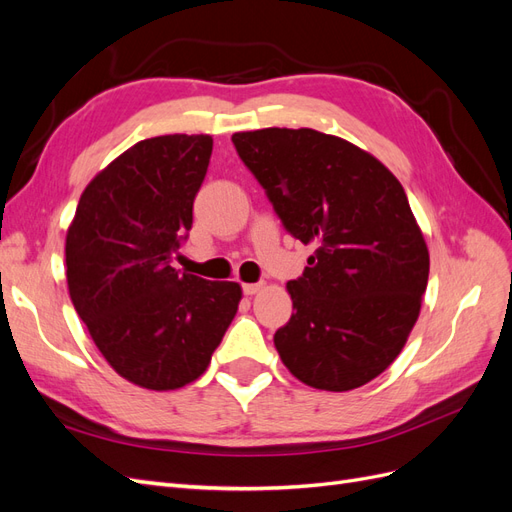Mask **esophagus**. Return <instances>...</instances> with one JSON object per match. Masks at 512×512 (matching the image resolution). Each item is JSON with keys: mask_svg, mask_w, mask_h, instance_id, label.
Wrapping results in <instances>:
<instances>
[{"mask_svg": "<svg viewBox=\"0 0 512 512\" xmlns=\"http://www.w3.org/2000/svg\"><path fill=\"white\" fill-rule=\"evenodd\" d=\"M262 282H256V284H243V292L247 294V297H252V294H256V292H260L262 290Z\"/></svg>", "mask_w": 512, "mask_h": 512, "instance_id": "esophagus-1", "label": "esophagus"}]
</instances>
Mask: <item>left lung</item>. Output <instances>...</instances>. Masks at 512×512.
<instances>
[{"label":"left lung","instance_id":"1","mask_svg":"<svg viewBox=\"0 0 512 512\" xmlns=\"http://www.w3.org/2000/svg\"><path fill=\"white\" fill-rule=\"evenodd\" d=\"M239 158L294 239L316 245L286 284L294 314L273 342L294 378L352 391L389 367L421 314L429 250L397 177L312 128L235 132Z\"/></svg>","mask_w":512,"mask_h":512}]
</instances>
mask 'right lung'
<instances>
[{"label":"right lung","mask_w":512,"mask_h":512,"mask_svg":"<svg viewBox=\"0 0 512 512\" xmlns=\"http://www.w3.org/2000/svg\"><path fill=\"white\" fill-rule=\"evenodd\" d=\"M213 149L209 134H166L123 151L89 181L66 235L76 314L121 378L175 391L205 374L241 286L179 273Z\"/></svg>","instance_id":"1"}]
</instances>
